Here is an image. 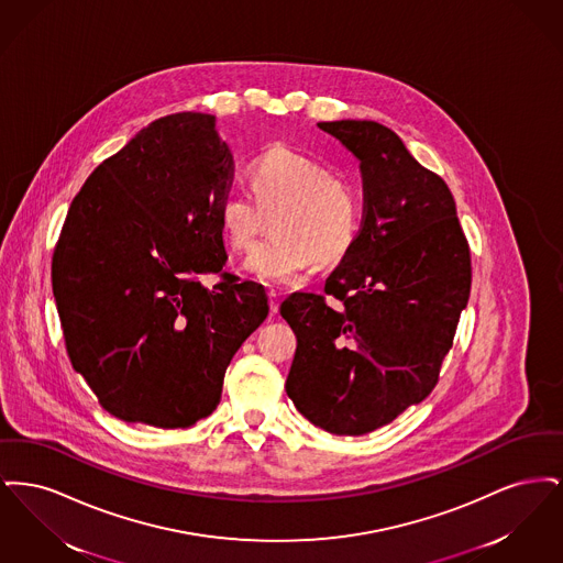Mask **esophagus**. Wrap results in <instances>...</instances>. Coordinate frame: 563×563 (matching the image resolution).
Returning a JSON list of instances; mask_svg holds the SVG:
<instances>
[{"mask_svg":"<svg viewBox=\"0 0 563 563\" xmlns=\"http://www.w3.org/2000/svg\"><path fill=\"white\" fill-rule=\"evenodd\" d=\"M268 301L269 314H278V306H280V301H278V294H276V291H269Z\"/></svg>","mask_w":563,"mask_h":563,"instance_id":"1","label":"esophagus"}]
</instances>
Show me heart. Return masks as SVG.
I'll list each match as a JSON object with an SVG mask.
<instances>
[{
    "mask_svg": "<svg viewBox=\"0 0 563 563\" xmlns=\"http://www.w3.org/2000/svg\"><path fill=\"white\" fill-rule=\"evenodd\" d=\"M253 196L228 191L219 202V228L232 251H249L274 217V239L262 242L244 269L278 285L308 268L349 257L363 228V200L354 184L308 154L276 145L249 170Z\"/></svg>",
    "mask_w": 563,
    "mask_h": 563,
    "instance_id": "obj_1",
    "label": "heart"
}]
</instances>
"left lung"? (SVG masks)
I'll use <instances>...</instances> for the list:
<instances>
[{"mask_svg":"<svg viewBox=\"0 0 563 563\" xmlns=\"http://www.w3.org/2000/svg\"><path fill=\"white\" fill-rule=\"evenodd\" d=\"M319 129L361 161L363 228L322 294L280 303L297 338L285 388L314 427L358 437L437 386L468 303L471 251L452 191L399 134L372 120Z\"/></svg>","mask_w":563,"mask_h":563,"instance_id":"obj_1","label":"left lung"}]
</instances>
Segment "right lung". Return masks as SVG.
Wrapping results in <instances>:
<instances>
[{
  "instance_id": "obj_1",
  "label": "right lung",
  "mask_w": 563,
  "mask_h": 563,
  "mask_svg": "<svg viewBox=\"0 0 563 563\" xmlns=\"http://www.w3.org/2000/svg\"><path fill=\"white\" fill-rule=\"evenodd\" d=\"M234 161L214 115L152 122L74 198L53 255V294L74 369L111 416L188 429L213 413L268 297L223 272L219 202ZM219 273L213 290L199 283Z\"/></svg>"
}]
</instances>
